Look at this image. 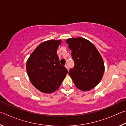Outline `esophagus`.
Masks as SVG:
<instances>
[{
  "mask_svg": "<svg viewBox=\"0 0 126 126\" xmlns=\"http://www.w3.org/2000/svg\"><path fill=\"white\" fill-rule=\"evenodd\" d=\"M65 67L66 68H67V69H68V70H69V67H68V64H66V65H65Z\"/></svg>",
  "mask_w": 126,
  "mask_h": 126,
  "instance_id": "obj_1",
  "label": "esophagus"
}]
</instances>
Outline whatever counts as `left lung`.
<instances>
[{
    "label": "left lung",
    "instance_id": "obj_1",
    "mask_svg": "<svg viewBox=\"0 0 126 126\" xmlns=\"http://www.w3.org/2000/svg\"><path fill=\"white\" fill-rule=\"evenodd\" d=\"M66 43L72 50L74 62L68 74L77 88L83 91L91 90L99 83L104 73L101 54L91 42L84 38H71Z\"/></svg>",
    "mask_w": 126,
    "mask_h": 126
}]
</instances>
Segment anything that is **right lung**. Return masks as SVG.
Listing matches in <instances>:
<instances>
[{
    "label": "right lung",
    "instance_id": "add662e5",
    "mask_svg": "<svg viewBox=\"0 0 126 126\" xmlns=\"http://www.w3.org/2000/svg\"><path fill=\"white\" fill-rule=\"evenodd\" d=\"M61 40H50L42 43L30 55L27 62V71L32 83L43 93L57 90L68 71L59 63L57 50Z\"/></svg>",
    "mask_w": 126,
    "mask_h": 126
}]
</instances>
